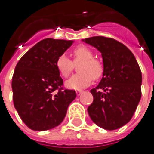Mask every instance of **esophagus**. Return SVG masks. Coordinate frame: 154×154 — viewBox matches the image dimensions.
<instances>
[{"mask_svg":"<svg viewBox=\"0 0 154 154\" xmlns=\"http://www.w3.org/2000/svg\"><path fill=\"white\" fill-rule=\"evenodd\" d=\"M81 93H82V91H80V90L76 91V94H77V96H80V95H81Z\"/></svg>","mask_w":154,"mask_h":154,"instance_id":"esophagus-1","label":"esophagus"}]
</instances>
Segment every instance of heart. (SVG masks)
<instances>
[{
  "label": "heart",
  "mask_w": 154,
  "mask_h": 154,
  "mask_svg": "<svg viewBox=\"0 0 154 154\" xmlns=\"http://www.w3.org/2000/svg\"><path fill=\"white\" fill-rule=\"evenodd\" d=\"M74 62L81 61L78 66L80 73L74 74L68 79L65 86L69 89L80 90L90 86L93 79L100 78L103 73L102 62L94 58V54L89 48L86 46L76 47L73 51ZM56 67L62 77L67 78L73 70V62L65 55H60L56 58Z\"/></svg>",
  "instance_id": "b5f03b06"
}]
</instances>
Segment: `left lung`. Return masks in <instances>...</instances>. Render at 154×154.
<instances>
[{
    "label": "left lung",
    "mask_w": 154,
    "mask_h": 154,
    "mask_svg": "<svg viewBox=\"0 0 154 154\" xmlns=\"http://www.w3.org/2000/svg\"><path fill=\"white\" fill-rule=\"evenodd\" d=\"M83 41L101 53L103 62L102 80L91 90L93 102L88 114L98 127L117 129L131 120L140 100L142 76L138 62L115 39L98 36Z\"/></svg>",
    "instance_id": "left-lung-1"
}]
</instances>
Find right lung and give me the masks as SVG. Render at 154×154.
Masks as SVG:
<instances>
[{"mask_svg": "<svg viewBox=\"0 0 154 154\" xmlns=\"http://www.w3.org/2000/svg\"><path fill=\"white\" fill-rule=\"evenodd\" d=\"M74 41L46 38L22 56L12 80L13 100L22 121L32 130L44 131L58 126L76 98L74 90L63 89L56 67V58Z\"/></svg>", "mask_w": 154, "mask_h": 154, "instance_id": "right-lung-1", "label": "right lung"}]
</instances>
